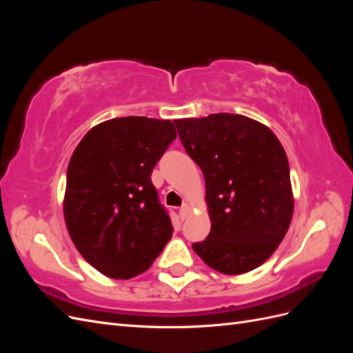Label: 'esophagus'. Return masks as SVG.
I'll return each mask as SVG.
<instances>
[{
	"label": "esophagus",
	"instance_id": "esophagus-1",
	"mask_svg": "<svg viewBox=\"0 0 353 353\" xmlns=\"http://www.w3.org/2000/svg\"><path fill=\"white\" fill-rule=\"evenodd\" d=\"M190 213H191V208H190V205H187V203H185V205L179 209V218L184 221V219L188 218Z\"/></svg>",
	"mask_w": 353,
	"mask_h": 353
}]
</instances>
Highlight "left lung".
Returning a JSON list of instances; mask_svg holds the SVG:
<instances>
[{"instance_id": "1", "label": "left lung", "mask_w": 353, "mask_h": 353, "mask_svg": "<svg viewBox=\"0 0 353 353\" xmlns=\"http://www.w3.org/2000/svg\"><path fill=\"white\" fill-rule=\"evenodd\" d=\"M206 183L210 232L193 249L210 268L239 275L261 266L290 227L287 154L268 126L243 114L174 121Z\"/></svg>"}]
</instances>
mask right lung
<instances>
[{
  "label": "right lung",
  "mask_w": 353,
  "mask_h": 353,
  "mask_svg": "<svg viewBox=\"0 0 353 353\" xmlns=\"http://www.w3.org/2000/svg\"><path fill=\"white\" fill-rule=\"evenodd\" d=\"M175 138L168 119L128 116L92 126L74 148L63 213L74 248L103 275L143 274L172 237L152 172Z\"/></svg>",
  "instance_id": "right-lung-1"
}]
</instances>
